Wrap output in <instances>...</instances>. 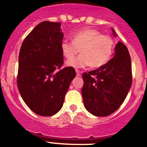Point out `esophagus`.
<instances>
[{
	"label": "esophagus",
	"instance_id": "obj_1",
	"mask_svg": "<svg viewBox=\"0 0 147 147\" xmlns=\"http://www.w3.org/2000/svg\"><path fill=\"white\" fill-rule=\"evenodd\" d=\"M76 76H81V72H80V71H79V70L76 69Z\"/></svg>",
	"mask_w": 147,
	"mask_h": 147
}]
</instances>
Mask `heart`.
Returning <instances> with one entry per match:
<instances>
[{
  "instance_id": "b5f03b06",
  "label": "heart",
  "mask_w": 147,
  "mask_h": 147,
  "mask_svg": "<svg viewBox=\"0 0 147 147\" xmlns=\"http://www.w3.org/2000/svg\"><path fill=\"white\" fill-rule=\"evenodd\" d=\"M114 41L109 35L102 34L93 28H84L76 31L72 35V40H63L61 50L66 59L77 55L81 49L82 54L68 60L66 65L73 68H100L105 65L111 58Z\"/></svg>"
}]
</instances>
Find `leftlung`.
<instances>
[{
    "instance_id": "8db88e82",
    "label": "left lung",
    "mask_w": 147,
    "mask_h": 147,
    "mask_svg": "<svg viewBox=\"0 0 147 147\" xmlns=\"http://www.w3.org/2000/svg\"><path fill=\"white\" fill-rule=\"evenodd\" d=\"M114 53V57L105 65L82 75L84 105L95 116H108L116 111L125 100L132 84L131 59L127 48L119 42Z\"/></svg>"
}]
</instances>
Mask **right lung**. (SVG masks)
I'll use <instances>...</instances> for the list:
<instances>
[{
  "label": "right lung",
  "mask_w": 147,
  "mask_h": 147,
  "mask_svg": "<svg viewBox=\"0 0 147 147\" xmlns=\"http://www.w3.org/2000/svg\"><path fill=\"white\" fill-rule=\"evenodd\" d=\"M60 26L59 22L40 23L26 36L20 50L17 87L26 105L40 116L59 111L76 76L73 67L62 69Z\"/></svg>",
  "instance_id": "right-lung-1"
}]
</instances>
